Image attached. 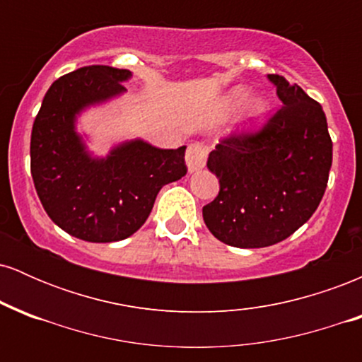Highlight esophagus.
<instances>
[{
	"label": "esophagus",
	"mask_w": 362,
	"mask_h": 362,
	"mask_svg": "<svg viewBox=\"0 0 362 362\" xmlns=\"http://www.w3.org/2000/svg\"><path fill=\"white\" fill-rule=\"evenodd\" d=\"M206 160H207L206 146H202L201 143L190 144L189 149H187V155H185V163H187V168H189V172L195 173V172H199V170L204 168Z\"/></svg>",
	"instance_id": "34e87169"
}]
</instances>
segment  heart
Instances as JSON below:
<instances>
[{"instance_id":"obj_1","label":"heart","mask_w":362,"mask_h":362,"mask_svg":"<svg viewBox=\"0 0 362 362\" xmlns=\"http://www.w3.org/2000/svg\"><path fill=\"white\" fill-rule=\"evenodd\" d=\"M242 109L238 119V132L240 134H253L265 126L269 119L271 105L262 95H252L250 88L247 86H235L228 90L219 103V117H230L236 110Z\"/></svg>"}]
</instances>
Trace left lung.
Listing matches in <instances>:
<instances>
[{
  "label": "left lung",
  "mask_w": 362,
  "mask_h": 362,
  "mask_svg": "<svg viewBox=\"0 0 362 362\" xmlns=\"http://www.w3.org/2000/svg\"><path fill=\"white\" fill-rule=\"evenodd\" d=\"M267 78L281 109L259 134L224 139L207 160L219 194L202 218L219 242L238 248L269 247L301 228L317 211L332 167L322 105L286 78Z\"/></svg>",
  "instance_id": "obj_1"
}]
</instances>
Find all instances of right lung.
Here are the masks:
<instances>
[{
    "label": "right lung",
    "mask_w": 362,
    "mask_h": 362,
    "mask_svg": "<svg viewBox=\"0 0 362 362\" xmlns=\"http://www.w3.org/2000/svg\"><path fill=\"white\" fill-rule=\"evenodd\" d=\"M129 69L86 66L61 76L45 93L30 139V170L45 213L61 230L91 243L129 238L151 213L161 187L187 173L185 146L163 149L124 139L105 156L78 131L85 112L126 93Z\"/></svg>",
    "instance_id": "right-lung-1"
}]
</instances>
